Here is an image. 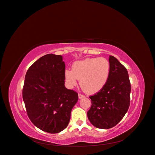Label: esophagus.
<instances>
[{
  "label": "esophagus",
  "instance_id": "1",
  "mask_svg": "<svg viewBox=\"0 0 155 155\" xmlns=\"http://www.w3.org/2000/svg\"><path fill=\"white\" fill-rule=\"evenodd\" d=\"M78 97H79V98H80V99H81V98H84V97H85V96L83 95V94H79Z\"/></svg>",
  "mask_w": 155,
  "mask_h": 155
}]
</instances>
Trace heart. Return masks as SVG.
I'll return each mask as SVG.
<instances>
[{
    "label": "heart",
    "instance_id": "1",
    "mask_svg": "<svg viewBox=\"0 0 155 155\" xmlns=\"http://www.w3.org/2000/svg\"><path fill=\"white\" fill-rule=\"evenodd\" d=\"M111 66L104 58H87L74 63L72 70L66 69L65 79L69 86H75L80 80V86L87 94L100 91L108 80Z\"/></svg>",
    "mask_w": 155,
    "mask_h": 155
}]
</instances>
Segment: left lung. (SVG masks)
Listing matches in <instances>:
<instances>
[{"label": "left lung", "mask_w": 155, "mask_h": 155, "mask_svg": "<svg viewBox=\"0 0 155 155\" xmlns=\"http://www.w3.org/2000/svg\"><path fill=\"white\" fill-rule=\"evenodd\" d=\"M109 62L108 80L98 92L90 96L91 106L87 113L91 124L101 129L115 126L130 106L131 86L127 69L114 56L110 55Z\"/></svg>", "instance_id": "8db88e82"}]
</instances>
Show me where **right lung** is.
I'll list each match as a JSON object with an SVG mask.
<instances>
[{
  "label": "right lung",
  "instance_id": "obj_1",
  "mask_svg": "<svg viewBox=\"0 0 155 155\" xmlns=\"http://www.w3.org/2000/svg\"><path fill=\"white\" fill-rule=\"evenodd\" d=\"M65 65L62 56L44 55L25 75L23 99L27 115L41 130L54 134L67 127L78 94L65 87Z\"/></svg>",
  "mask_w": 155,
  "mask_h": 155
}]
</instances>
